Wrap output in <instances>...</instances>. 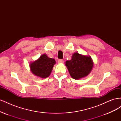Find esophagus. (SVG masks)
<instances>
[{
  "mask_svg": "<svg viewBox=\"0 0 121 121\" xmlns=\"http://www.w3.org/2000/svg\"><path fill=\"white\" fill-rule=\"evenodd\" d=\"M57 62H58V64H63L64 61L63 60H58Z\"/></svg>",
  "mask_w": 121,
  "mask_h": 121,
  "instance_id": "1",
  "label": "esophagus"
}]
</instances>
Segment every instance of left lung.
Segmentation results:
<instances>
[{"label": "left lung", "instance_id": "8db88e82", "mask_svg": "<svg viewBox=\"0 0 121 121\" xmlns=\"http://www.w3.org/2000/svg\"><path fill=\"white\" fill-rule=\"evenodd\" d=\"M72 78L79 80L88 75L93 67V61L88 56L75 52L72 55L71 60L65 64Z\"/></svg>", "mask_w": 121, "mask_h": 121}]
</instances>
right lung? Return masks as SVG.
<instances>
[{"instance_id": "1", "label": "right lung", "mask_w": 121, "mask_h": 121, "mask_svg": "<svg viewBox=\"0 0 121 121\" xmlns=\"http://www.w3.org/2000/svg\"><path fill=\"white\" fill-rule=\"evenodd\" d=\"M56 61L53 58L49 57L46 54L41 55L38 59L31 62L30 68L35 76L41 78H46L49 76Z\"/></svg>"}]
</instances>
